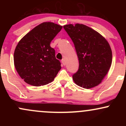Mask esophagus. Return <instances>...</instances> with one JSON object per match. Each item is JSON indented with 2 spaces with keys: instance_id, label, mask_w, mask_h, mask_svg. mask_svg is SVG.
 I'll use <instances>...</instances> for the list:
<instances>
[{
  "instance_id": "obj_1",
  "label": "esophagus",
  "mask_w": 126,
  "mask_h": 126,
  "mask_svg": "<svg viewBox=\"0 0 126 126\" xmlns=\"http://www.w3.org/2000/svg\"><path fill=\"white\" fill-rule=\"evenodd\" d=\"M62 64H63V65L66 64V62H65V60H64V59H62Z\"/></svg>"
}]
</instances>
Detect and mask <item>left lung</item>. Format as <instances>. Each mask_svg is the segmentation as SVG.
Instances as JSON below:
<instances>
[{"label":"left lung","instance_id":"left-lung-1","mask_svg":"<svg viewBox=\"0 0 126 126\" xmlns=\"http://www.w3.org/2000/svg\"><path fill=\"white\" fill-rule=\"evenodd\" d=\"M75 45L79 69L73 75L78 86L85 89L101 83L112 63V51L102 35L88 26L76 24L63 26Z\"/></svg>","mask_w":126,"mask_h":126}]
</instances>
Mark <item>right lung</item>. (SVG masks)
Instances as JSON below:
<instances>
[{
    "mask_svg": "<svg viewBox=\"0 0 126 126\" xmlns=\"http://www.w3.org/2000/svg\"><path fill=\"white\" fill-rule=\"evenodd\" d=\"M62 27L50 22L41 23L19 41L14 52V65L20 77L28 84H48L61 69V63L56 59L50 43Z\"/></svg>",
    "mask_w": 126,
    "mask_h": 126,
    "instance_id": "1",
    "label": "right lung"
}]
</instances>
